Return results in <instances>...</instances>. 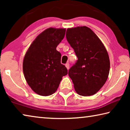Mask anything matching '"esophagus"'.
<instances>
[{"label":"esophagus","instance_id":"34e87169","mask_svg":"<svg viewBox=\"0 0 130 130\" xmlns=\"http://www.w3.org/2000/svg\"><path fill=\"white\" fill-rule=\"evenodd\" d=\"M65 67H67V69L68 70L69 69V63H67L65 64Z\"/></svg>","mask_w":130,"mask_h":130}]
</instances>
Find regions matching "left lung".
Returning <instances> with one entry per match:
<instances>
[{
    "label": "left lung",
    "instance_id": "obj_1",
    "mask_svg": "<svg viewBox=\"0 0 130 130\" xmlns=\"http://www.w3.org/2000/svg\"><path fill=\"white\" fill-rule=\"evenodd\" d=\"M66 37L78 58L68 72L74 89L81 96L93 95L104 85L108 77L110 62L107 50L87 26L68 28Z\"/></svg>",
    "mask_w": 130,
    "mask_h": 130
}]
</instances>
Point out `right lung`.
I'll return each mask as SVG.
<instances>
[{
  "label": "right lung",
  "mask_w": 130,
  "mask_h": 130,
  "mask_svg": "<svg viewBox=\"0 0 130 130\" xmlns=\"http://www.w3.org/2000/svg\"><path fill=\"white\" fill-rule=\"evenodd\" d=\"M65 28H49L31 44L23 62L24 76L32 91L47 96L57 91L68 70L61 63V54L56 50L65 34Z\"/></svg>",
  "instance_id": "add662e5"
}]
</instances>
